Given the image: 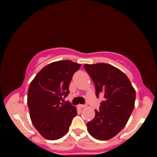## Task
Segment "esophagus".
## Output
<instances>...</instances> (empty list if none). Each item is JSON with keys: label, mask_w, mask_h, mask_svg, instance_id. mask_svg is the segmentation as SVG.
<instances>
[{"label": "esophagus", "mask_w": 157, "mask_h": 157, "mask_svg": "<svg viewBox=\"0 0 157 157\" xmlns=\"http://www.w3.org/2000/svg\"><path fill=\"white\" fill-rule=\"evenodd\" d=\"M79 107L80 108H84V107H86V105H79Z\"/></svg>", "instance_id": "1"}]
</instances>
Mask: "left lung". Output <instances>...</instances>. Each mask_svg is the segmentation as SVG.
<instances>
[{"label": "left lung", "instance_id": "8db88e82", "mask_svg": "<svg viewBox=\"0 0 157 157\" xmlns=\"http://www.w3.org/2000/svg\"><path fill=\"white\" fill-rule=\"evenodd\" d=\"M95 84L96 97L102 95L99 111L87 123V129L98 140L115 136L123 129L134 110L136 92L129 78L112 65L105 63L84 64Z\"/></svg>", "mask_w": 157, "mask_h": 157}]
</instances>
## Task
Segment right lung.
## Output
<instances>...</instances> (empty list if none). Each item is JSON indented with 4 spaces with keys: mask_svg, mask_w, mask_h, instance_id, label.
<instances>
[{
    "mask_svg": "<svg viewBox=\"0 0 157 157\" xmlns=\"http://www.w3.org/2000/svg\"><path fill=\"white\" fill-rule=\"evenodd\" d=\"M81 64L71 60L50 63L36 74L28 93V105L34 127L48 140H57L67 134L76 107L68 101L69 84Z\"/></svg>",
    "mask_w": 157,
    "mask_h": 157,
    "instance_id": "1",
    "label": "right lung"
}]
</instances>
